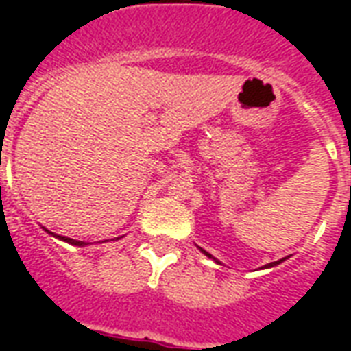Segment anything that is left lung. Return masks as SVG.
Instances as JSON below:
<instances>
[{"mask_svg":"<svg viewBox=\"0 0 351 351\" xmlns=\"http://www.w3.org/2000/svg\"><path fill=\"white\" fill-rule=\"evenodd\" d=\"M200 251H202V253H204V255H206V256H209V258H213L215 262H219V261H217V258H215L213 255H209L208 251H204L202 247H200ZM282 261H284V258H280V261H277V262H271V264H266V266H264V267H273V266H277V264H280V262H282Z\"/></svg>","mask_w":351,"mask_h":351,"instance_id":"8db88e82","label":"left lung"}]
</instances>
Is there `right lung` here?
<instances>
[{"mask_svg": "<svg viewBox=\"0 0 351 351\" xmlns=\"http://www.w3.org/2000/svg\"><path fill=\"white\" fill-rule=\"evenodd\" d=\"M47 233H51V231L49 230H45ZM52 237H56V239H60V240H63V242H69V244H73V245H80V247H82V245H87V242H84V240H74V239H69V237H62V234H54V233H51Z\"/></svg>", "mask_w": 351, "mask_h": 351, "instance_id": "1", "label": "right lung"}]
</instances>
